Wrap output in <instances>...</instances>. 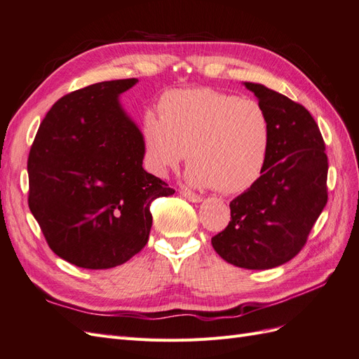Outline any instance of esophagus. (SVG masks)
<instances>
[{
  "mask_svg": "<svg viewBox=\"0 0 359 359\" xmlns=\"http://www.w3.org/2000/svg\"><path fill=\"white\" fill-rule=\"evenodd\" d=\"M180 194L185 198H188L189 201H192V203H198V201H201V196L196 194V192H192L189 189H180Z\"/></svg>",
  "mask_w": 359,
  "mask_h": 359,
  "instance_id": "obj_1",
  "label": "esophagus"
}]
</instances>
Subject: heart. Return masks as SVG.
<instances>
[{"label":"heart","mask_w":359,"mask_h":359,"mask_svg":"<svg viewBox=\"0 0 359 359\" xmlns=\"http://www.w3.org/2000/svg\"><path fill=\"white\" fill-rule=\"evenodd\" d=\"M158 115L142 132L147 165L156 176H167L188 153L192 185L236 194L261 179L271 124L258 101L210 88L182 89L161 98Z\"/></svg>","instance_id":"heart-1"}]
</instances>
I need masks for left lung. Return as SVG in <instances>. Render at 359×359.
<instances>
[{"mask_svg":"<svg viewBox=\"0 0 359 359\" xmlns=\"http://www.w3.org/2000/svg\"><path fill=\"white\" fill-rule=\"evenodd\" d=\"M271 124V145L261 179L231 201V222L212 236L229 264L267 270L292 259L306 244L327 203V156L316 119L296 101L245 81Z\"/></svg>","mask_w":359,"mask_h":359,"instance_id":"left-lung-1","label":"left lung"}]
</instances>
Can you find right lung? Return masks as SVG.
Instances as JSON below:
<instances>
[{
  "mask_svg": "<svg viewBox=\"0 0 359 359\" xmlns=\"http://www.w3.org/2000/svg\"><path fill=\"white\" fill-rule=\"evenodd\" d=\"M137 79L63 95L27 161L29 208L59 258L89 270L121 265L149 241L151 201L174 189L142 168L144 137L118 95Z\"/></svg>",
  "mask_w": 359,
  "mask_h": 359,
  "instance_id": "1",
  "label": "right lung"
}]
</instances>
